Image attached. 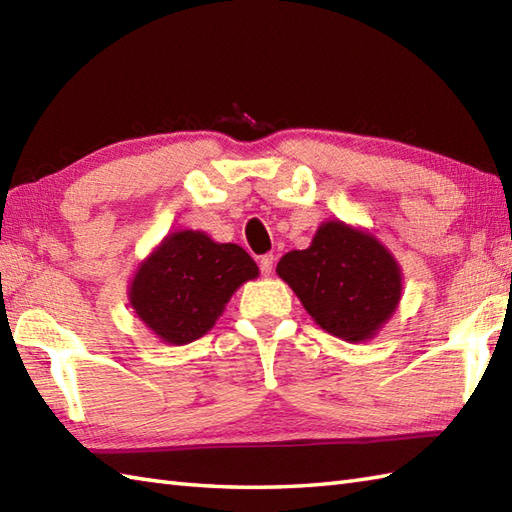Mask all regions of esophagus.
I'll return each instance as SVG.
<instances>
[{
  "label": "esophagus",
  "mask_w": 512,
  "mask_h": 512,
  "mask_svg": "<svg viewBox=\"0 0 512 512\" xmlns=\"http://www.w3.org/2000/svg\"><path fill=\"white\" fill-rule=\"evenodd\" d=\"M273 264H275L273 255H264L262 259H259V270H262V275L273 273Z\"/></svg>",
  "instance_id": "esophagus-1"
}]
</instances>
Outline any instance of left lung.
I'll list each match as a JSON object with an SVG mask.
<instances>
[{"instance_id": "1", "label": "left lung", "mask_w": 512, "mask_h": 512, "mask_svg": "<svg viewBox=\"0 0 512 512\" xmlns=\"http://www.w3.org/2000/svg\"><path fill=\"white\" fill-rule=\"evenodd\" d=\"M323 330L345 341L372 339L400 299V268L374 237L341 222L323 224L306 250L277 264Z\"/></svg>"}]
</instances>
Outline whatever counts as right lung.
I'll use <instances>...</instances> for the list:
<instances>
[{"instance_id": "right-lung-1", "label": "right lung", "mask_w": 512, "mask_h": 512, "mask_svg": "<svg viewBox=\"0 0 512 512\" xmlns=\"http://www.w3.org/2000/svg\"><path fill=\"white\" fill-rule=\"evenodd\" d=\"M257 273L242 246L180 231L140 266L129 301L162 341L184 345L209 332L233 292Z\"/></svg>"}]
</instances>
